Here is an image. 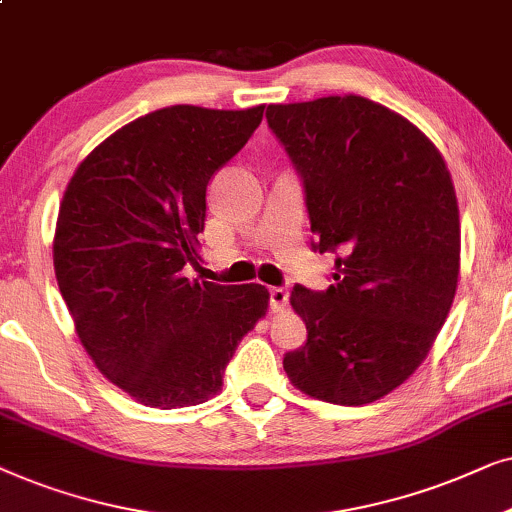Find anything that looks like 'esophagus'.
<instances>
[{
  "instance_id": "1",
  "label": "esophagus",
  "mask_w": 512,
  "mask_h": 512,
  "mask_svg": "<svg viewBox=\"0 0 512 512\" xmlns=\"http://www.w3.org/2000/svg\"><path fill=\"white\" fill-rule=\"evenodd\" d=\"M269 306H271V311H274V313L283 311L285 306H288V290H285V288H271L269 290Z\"/></svg>"
}]
</instances>
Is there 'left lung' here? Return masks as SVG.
<instances>
[{"mask_svg":"<svg viewBox=\"0 0 512 512\" xmlns=\"http://www.w3.org/2000/svg\"><path fill=\"white\" fill-rule=\"evenodd\" d=\"M267 121L302 177L311 248L335 252L330 288H292L306 344L283 367L311 398L374 403L421 365L454 302L452 177L417 126L360 95L269 105Z\"/></svg>","mask_w":512,"mask_h":512,"instance_id":"left-lung-1","label":"left lung"}]
</instances>
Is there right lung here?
<instances>
[{"instance_id":"right-lung-1","label":"right lung","mask_w":512,"mask_h":512,"mask_svg":"<svg viewBox=\"0 0 512 512\" xmlns=\"http://www.w3.org/2000/svg\"><path fill=\"white\" fill-rule=\"evenodd\" d=\"M264 105H173L131 121L74 170L53 267L98 370L142 405L175 410L222 391L224 367L269 306L264 285L187 278L206 189L260 126Z\"/></svg>"}]
</instances>
